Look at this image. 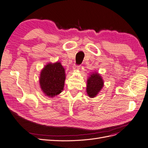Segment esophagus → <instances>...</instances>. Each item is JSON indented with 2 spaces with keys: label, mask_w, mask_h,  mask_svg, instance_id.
<instances>
[{
  "label": "esophagus",
  "mask_w": 148,
  "mask_h": 148,
  "mask_svg": "<svg viewBox=\"0 0 148 148\" xmlns=\"http://www.w3.org/2000/svg\"><path fill=\"white\" fill-rule=\"evenodd\" d=\"M79 69V66H76L75 65L73 66V70H74V71H77V70H78Z\"/></svg>",
  "instance_id": "34e87169"
}]
</instances>
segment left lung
<instances>
[{
    "label": "left lung",
    "mask_w": 148,
    "mask_h": 148,
    "mask_svg": "<svg viewBox=\"0 0 148 148\" xmlns=\"http://www.w3.org/2000/svg\"><path fill=\"white\" fill-rule=\"evenodd\" d=\"M103 86L104 80L99 73L95 71L89 75L87 79L86 85V92L89 97H95Z\"/></svg>",
    "instance_id": "left-lung-1"
}]
</instances>
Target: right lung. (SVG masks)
<instances>
[{
  "label": "right lung",
  "instance_id": "1",
  "mask_svg": "<svg viewBox=\"0 0 148 148\" xmlns=\"http://www.w3.org/2000/svg\"><path fill=\"white\" fill-rule=\"evenodd\" d=\"M65 69L60 62H49L40 72L39 84L44 95L54 97L64 90L66 78Z\"/></svg>",
  "mask_w": 148,
  "mask_h": 148
}]
</instances>
